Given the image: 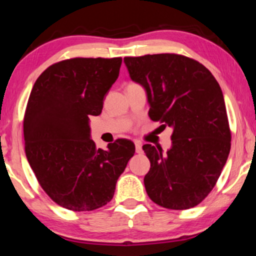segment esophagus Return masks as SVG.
<instances>
[{
    "mask_svg": "<svg viewBox=\"0 0 256 256\" xmlns=\"http://www.w3.org/2000/svg\"><path fill=\"white\" fill-rule=\"evenodd\" d=\"M135 150H136V152H138V154H142L143 152L142 143L141 142H138V141L135 142Z\"/></svg>",
    "mask_w": 256,
    "mask_h": 256,
    "instance_id": "1",
    "label": "esophagus"
}]
</instances>
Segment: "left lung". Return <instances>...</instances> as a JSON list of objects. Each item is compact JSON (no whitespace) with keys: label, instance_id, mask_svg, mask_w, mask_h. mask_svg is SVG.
I'll list each match as a JSON object with an SVG mask.
<instances>
[{"label":"left lung","instance_id":"1","mask_svg":"<svg viewBox=\"0 0 256 256\" xmlns=\"http://www.w3.org/2000/svg\"><path fill=\"white\" fill-rule=\"evenodd\" d=\"M129 76L146 90L152 121L174 129L172 146L144 144L149 198L170 210L194 208L218 180L230 150L225 101L212 73L194 59L174 54L126 57Z\"/></svg>","mask_w":256,"mask_h":256}]
</instances>
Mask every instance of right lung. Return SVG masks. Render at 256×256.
I'll return each mask as SVG.
<instances>
[{
  "mask_svg": "<svg viewBox=\"0 0 256 256\" xmlns=\"http://www.w3.org/2000/svg\"><path fill=\"white\" fill-rule=\"evenodd\" d=\"M122 58H72L48 66L34 82L24 115L26 155L43 190L71 211H93L113 198L134 156L118 138L96 149L90 116H98L118 79Z\"/></svg>",
  "mask_w": 256,
  "mask_h": 256,
  "instance_id": "right-lung-1",
  "label": "right lung"
}]
</instances>
